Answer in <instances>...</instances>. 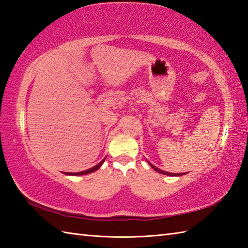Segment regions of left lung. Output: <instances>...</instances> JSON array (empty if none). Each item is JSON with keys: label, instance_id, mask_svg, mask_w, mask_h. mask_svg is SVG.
<instances>
[{"label": "left lung", "instance_id": "1", "mask_svg": "<svg viewBox=\"0 0 248 248\" xmlns=\"http://www.w3.org/2000/svg\"><path fill=\"white\" fill-rule=\"evenodd\" d=\"M150 166H151L152 168H154V170H155V171L160 172V173H163V175H166V176H182V175H184V172L173 173V172H167V171H164V170H159V168H156L155 166H154L152 164H150Z\"/></svg>", "mask_w": 248, "mask_h": 248}]
</instances>
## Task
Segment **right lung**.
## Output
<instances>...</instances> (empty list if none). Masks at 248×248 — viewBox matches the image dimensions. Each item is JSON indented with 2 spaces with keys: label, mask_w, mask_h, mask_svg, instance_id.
Returning a JSON list of instances; mask_svg holds the SVG:
<instances>
[{
  "label": "right lung",
  "mask_w": 248,
  "mask_h": 248,
  "mask_svg": "<svg viewBox=\"0 0 248 248\" xmlns=\"http://www.w3.org/2000/svg\"><path fill=\"white\" fill-rule=\"evenodd\" d=\"M104 160H105V157H104V159H103L101 162L99 163V164H97L96 166H93V167H92V168H89V170H87L80 171V172H64V173H65V175H68V176H81V175H87V173H92V172L96 171L97 170H99L100 167H101V165L103 164Z\"/></svg>",
  "instance_id": "right-lung-1"
}]
</instances>
